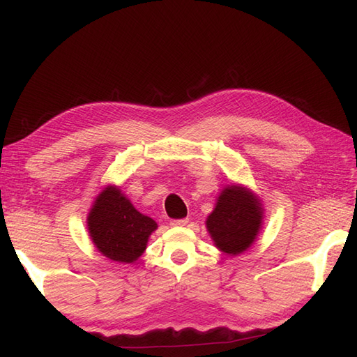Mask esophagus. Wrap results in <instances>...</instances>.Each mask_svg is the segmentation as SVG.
Instances as JSON below:
<instances>
[{
  "label": "esophagus",
  "mask_w": 357,
  "mask_h": 357,
  "mask_svg": "<svg viewBox=\"0 0 357 357\" xmlns=\"http://www.w3.org/2000/svg\"><path fill=\"white\" fill-rule=\"evenodd\" d=\"M188 223V218H181V220H172L170 226L173 227H179V226H185Z\"/></svg>",
  "instance_id": "34e87169"
}]
</instances>
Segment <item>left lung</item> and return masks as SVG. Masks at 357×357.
<instances>
[{
  "mask_svg": "<svg viewBox=\"0 0 357 357\" xmlns=\"http://www.w3.org/2000/svg\"><path fill=\"white\" fill-rule=\"evenodd\" d=\"M205 225L218 250L227 257H238L252 248L262 229L261 199L241 184L226 185Z\"/></svg>",
  "mask_w": 357,
  "mask_h": 357,
  "instance_id": "8db88e82",
  "label": "left lung"
}]
</instances>
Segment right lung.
I'll return each instance as SVG.
<instances>
[{
    "label": "right lung",
    "instance_id": "right-lung-1",
    "mask_svg": "<svg viewBox=\"0 0 357 357\" xmlns=\"http://www.w3.org/2000/svg\"><path fill=\"white\" fill-rule=\"evenodd\" d=\"M157 222L137 211L117 185L108 184L87 214V231L96 250L109 261L132 264L148 248Z\"/></svg>",
    "mask_w": 357,
    "mask_h": 357
}]
</instances>
